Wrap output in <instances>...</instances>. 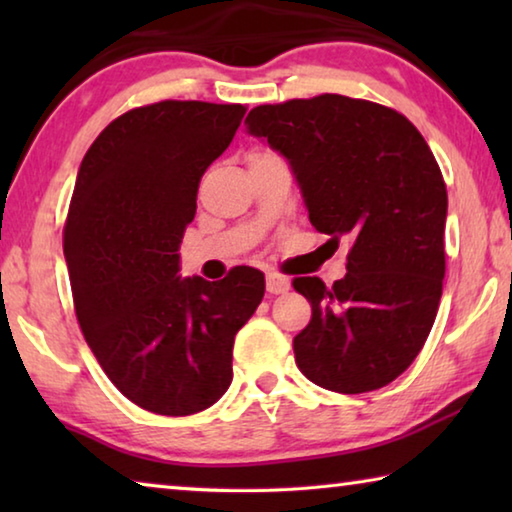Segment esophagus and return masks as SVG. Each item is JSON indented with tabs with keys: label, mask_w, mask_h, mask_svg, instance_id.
Listing matches in <instances>:
<instances>
[{
	"label": "esophagus",
	"mask_w": 512,
	"mask_h": 512,
	"mask_svg": "<svg viewBox=\"0 0 512 512\" xmlns=\"http://www.w3.org/2000/svg\"><path fill=\"white\" fill-rule=\"evenodd\" d=\"M291 289V280L284 275L268 273L266 275V291L273 293V296H280V293H287Z\"/></svg>",
	"instance_id": "34e87169"
}]
</instances>
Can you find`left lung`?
Returning a JSON list of instances; mask_svg holds the SVG:
<instances>
[{
  "mask_svg": "<svg viewBox=\"0 0 512 512\" xmlns=\"http://www.w3.org/2000/svg\"><path fill=\"white\" fill-rule=\"evenodd\" d=\"M246 133L289 162L311 225L350 244L332 287L293 280L311 302L293 339L302 375L345 395L391 384L418 357L443 296L447 189L427 142L400 112L341 94L257 106Z\"/></svg>",
  "mask_w": 512,
  "mask_h": 512,
  "instance_id": "obj_1",
  "label": "left lung"
}]
</instances>
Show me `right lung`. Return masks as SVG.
I'll use <instances>...</instances> for the list:
<instances>
[{"instance_id": "right-lung-1", "label": "right lung", "mask_w": 512, "mask_h": 512, "mask_svg": "<svg viewBox=\"0 0 512 512\" xmlns=\"http://www.w3.org/2000/svg\"><path fill=\"white\" fill-rule=\"evenodd\" d=\"M244 115L205 101L128 110L76 173L63 239L76 318L112 384L151 413L192 415L228 391L235 336L264 298L257 268L178 273L198 183Z\"/></svg>"}]
</instances>
